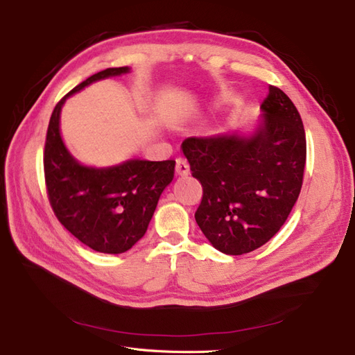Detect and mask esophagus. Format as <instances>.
<instances>
[{"label": "esophagus", "mask_w": 355, "mask_h": 355, "mask_svg": "<svg viewBox=\"0 0 355 355\" xmlns=\"http://www.w3.org/2000/svg\"><path fill=\"white\" fill-rule=\"evenodd\" d=\"M175 170H176V175L178 176H188L189 175V164L187 163V159L178 158Z\"/></svg>", "instance_id": "1"}]
</instances>
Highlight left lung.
I'll list each match as a JSON object with an SVG mask.
<instances>
[{
	"label": "left lung",
	"mask_w": 355,
	"mask_h": 355,
	"mask_svg": "<svg viewBox=\"0 0 355 355\" xmlns=\"http://www.w3.org/2000/svg\"><path fill=\"white\" fill-rule=\"evenodd\" d=\"M261 111L252 132L191 136L180 146L202 187L196 220L225 254L249 253L270 241L302 188L306 139L296 106L270 85Z\"/></svg>",
	"instance_id": "1"
}]
</instances>
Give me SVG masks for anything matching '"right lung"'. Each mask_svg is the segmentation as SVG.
I'll return each mask as SVG.
<instances>
[{"mask_svg": "<svg viewBox=\"0 0 355 355\" xmlns=\"http://www.w3.org/2000/svg\"><path fill=\"white\" fill-rule=\"evenodd\" d=\"M130 71L108 68L72 89L51 114L44 149L46 184L56 218L83 244L108 254L130 250L144 237L161 194L173 180L175 161L130 158L110 167L85 166L63 142L60 112L72 94Z\"/></svg>", "mask_w": 355, "mask_h": 355, "instance_id": "obj_1", "label": "right lung"}]
</instances>
